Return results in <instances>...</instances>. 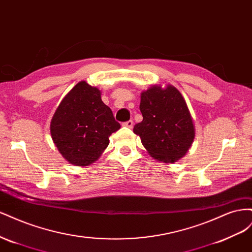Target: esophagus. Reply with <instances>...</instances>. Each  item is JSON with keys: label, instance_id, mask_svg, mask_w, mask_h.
Wrapping results in <instances>:
<instances>
[{"label": "esophagus", "instance_id": "obj_1", "mask_svg": "<svg viewBox=\"0 0 252 252\" xmlns=\"http://www.w3.org/2000/svg\"><path fill=\"white\" fill-rule=\"evenodd\" d=\"M123 126L127 127V128H132L133 126V121L132 120H129L127 122H125V123H123Z\"/></svg>", "mask_w": 252, "mask_h": 252}]
</instances>
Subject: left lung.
Wrapping results in <instances>:
<instances>
[{"instance_id":"obj_1","label":"left lung","mask_w":252,"mask_h":252,"mask_svg":"<svg viewBox=\"0 0 252 252\" xmlns=\"http://www.w3.org/2000/svg\"><path fill=\"white\" fill-rule=\"evenodd\" d=\"M141 123L133 132L158 161L174 163L186 155L194 139V125L180 91L168 85L152 86L141 94Z\"/></svg>"}]
</instances>
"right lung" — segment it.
<instances>
[{"label": "right lung", "mask_w": 252, "mask_h": 252, "mask_svg": "<svg viewBox=\"0 0 252 252\" xmlns=\"http://www.w3.org/2000/svg\"><path fill=\"white\" fill-rule=\"evenodd\" d=\"M121 125L101 98V91L85 81L78 83L53 114L50 133L63 158L74 166H87L100 158L109 136Z\"/></svg>", "instance_id": "1"}]
</instances>
